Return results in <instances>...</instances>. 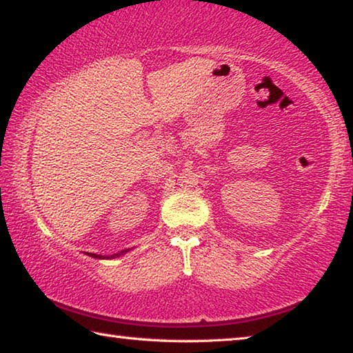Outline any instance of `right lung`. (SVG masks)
Instances as JSON below:
<instances>
[{"mask_svg":"<svg viewBox=\"0 0 353 353\" xmlns=\"http://www.w3.org/2000/svg\"><path fill=\"white\" fill-rule=\"evenodd\" d=\"M128 252H129V249H124V250H121V252L113 254V255H110V256H104V255H98V254H90V252H88L87 255H88V256H93V259H101V260H104V259H117V256H119V255H124V254H128Z\"/></svg>","mask_w":353,"mask_h":353,"instance_id":"right-lung-1","label":"right lung"}]
</instances>
